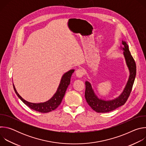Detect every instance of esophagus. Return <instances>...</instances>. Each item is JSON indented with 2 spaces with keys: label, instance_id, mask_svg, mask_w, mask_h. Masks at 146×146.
Returning <instances> with one entry per match:
<instances>
[{
  "label": "esophagus",
  "instance_id": "34e87169",
  "mask_svg": "<svg viewBox=\"0 0 146 146\" xmlns=\"http://www.w3.org/2000/svg\"><path fill=\"white\" fill-rule=\"evenodd\" d=\"M84 74V70L81 69H79L77 70L76 72V76L78 78H81Z\"/></svg>",
  "mask_w": 146,
  "mask_h": 146
}]
</instances>
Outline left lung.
<instances>
[{"label":"left lung","instance_id":"8db88e82","mask_svg":"<svg viewBox=\"0 0 146 146\" xmlns=\"http://www.w3.org/2000/svg\"><path fill=\"white\" fill-rule=\"evenodd\" d=\"M122 44L123 47L120 46L119 48L123 51V55L129 72V76L127 84L125 86L122 93L118 97L113 99H102L98 98L96 95L91 82L87 81L85 82L86 99L90 106L96 112L108 113L123 105L127 102L131 92L136 74V66L135 62L131 54L126 41L122 40Z\"/></svg>","mask_w":146,"mask_h":146}]
</instances>
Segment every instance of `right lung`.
Here are the masks:
<instances>
[{
  "mask_svg": "<svg viewBox=\"0 0 146 146\" xmlns=\"http://www.w3.org/2000/svg\"><path fill=\"white\" fill-rule=\"evenodd\" d=\"M74 72V69L70 70L69 71L66 72L63 76H62L59 83V85L58 87L56 92L54 94L53 96L50 99L45 102L35 103L28 102L24 99L19 95V94L17 92L15 88L14 84L13 88L18 97L23 102V103H25L27 106L30 108L31 109L43 113H48L56 109L60 104L62 99H63L64 97L66 91L69 85L70 84V78Z\"/></svg>",
  "mask_w": 146,
  "mask_h": 146,
  "instance_id": "obj_1",
  "label": "right lung"
}]
</instances>
